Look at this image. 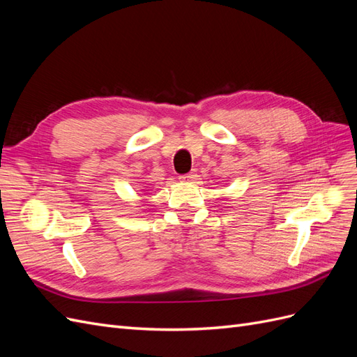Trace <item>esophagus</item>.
<instances>
[{
    "mask_svg": "<svg viewBox=\"0 0 357 357\" xmlns=\"http://www.w3.org/2000/svg\"><path fill=\"white\" fill-rule=\"evenodd\" d=\"M195 177H197V174H193V172H189V174H183V176H180V180H181V181H185V183H190V181L195 180Z\"/></svg>",
    "mask_w": 357,
    "mask_h": 357,
    "instance_id": "34e87169",
    "label": "esophagus"
}]
</instances>
